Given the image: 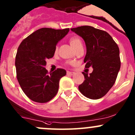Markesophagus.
<instances>
[{
    "label": "esophagus",
    "instance_id": "34e87169",
    "mask_svg": "<svg viewBox=\"0 0 135 135\" xmlns=\"http://www.w3.org/2000/svg\"><path fill=\"white\" fill-rule=\"evenodd\" d=\"M74 73H74V72H73V71H67V75H73Z\"/></svg>",
    "mask_w": 135,
    "mask_h": 135
}]
</instances>
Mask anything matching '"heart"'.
<instances>
[{
  "mask_svg": "<svg viewBox=\"0 0 135 135\" xmlns=\"http://www.w3.org/2000/svg\"><path fill=\"white\" fill-rule=\"evenodd\" d=\"M69 42H70V44L71 45L72 47H73V49L75 50L79 44H82V42H81V40L78 37H73L69 39ZM55 51H57V47H56Z\"/></svg>",
  "mask_w": 135,
  "mask_h": 135,
  "instance_id": "b5f03b06",
  "label": "heart"
}]
</instances>
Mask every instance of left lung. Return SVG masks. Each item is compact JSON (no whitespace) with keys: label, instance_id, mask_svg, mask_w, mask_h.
Wrapping results in <instances>:
<instances>
[{"label":"left lung","instance_id":"8db88e82","mask_svg":"<svg viewBox=\"0 0 135 135\" xmlns=\"http://www.w3.org/2000/svg\"><path fill=\"white\" fill-rule=\"evenodd\" d=\"M82 37L86 46L84 62L91 73L82 72L85 80L79 86L81 93L90 99H99L114 85L120 68L118 46L109 33L89 26L71 29Z\"/></svg>","mask_w":135,"mask_h":135}]
</instances>
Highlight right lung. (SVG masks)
<instances>
[{
  "label": "right lung",
  "instance_id": "1",
  "mask_svg": "<svg viewBox=\"0 0 135 135\" xmlns=\"http://www.w3.org/2000/svg\"><path fill=\"white\" fill-rule=\"evenodd\" d=\"M69 31L43 27L26 37L20 44L15 58L17 78L22 89L31 100L49 102L57 93L59 81L66 75L64 69L48 73L46 60L54 55L57 43Z\"/></svg>",
  "mask_w": 135,
  "mask_h": 135
}]
</instances>
